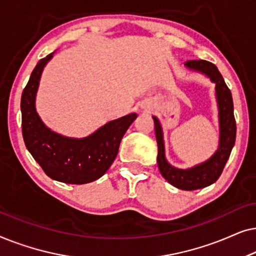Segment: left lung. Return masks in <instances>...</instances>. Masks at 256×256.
<instances>
[{
	"label": "left lung",
	"instance_id": "1",
	"mask_svg": "<svg viewBox=\"0 0 256 256\" xmlns=\"http://www.w3.org/2000/svg\"><path fill=\"white\" fill-rule=\"evenodd\" d=\"M185 66L190 71L206 76L212 82L216 84V99L218 104L219 118L218 149L205 162L196 164L188 169H178L171 166L166 158L162 126L156 116H152V118L155 124L157 146H158L157 164L160 174L174 188L185 191H194L213 184L222 174L236 142V126L233 114L232 94L216 66L206 60H188L185 62Z\"/></svg>",
	"mask_w": 256,
	"mask_h": 256
}]
</instances>
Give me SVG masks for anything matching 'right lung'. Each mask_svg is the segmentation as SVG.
<instances>
[{
  "label": "right lung",
  "mask_w": 256,
  "mask_h": 256,
  "mask_svg": "<svg viewBox=\"0 0 256 256\" xmlns=\"http://www.w3.org/2000/svg\"><path fill=\"white\" fill-rule=\"evenodd\" d=\"M52 52L37 62L22 93V132L26 149L52 180L66 184H86L106 174L118 155L124 132L136 113L112 120L86 138L58 134L42 121L36 110V96L43 70Z\"/></svg>",
  "instance_id": "add662e5"
}]
</instances>
